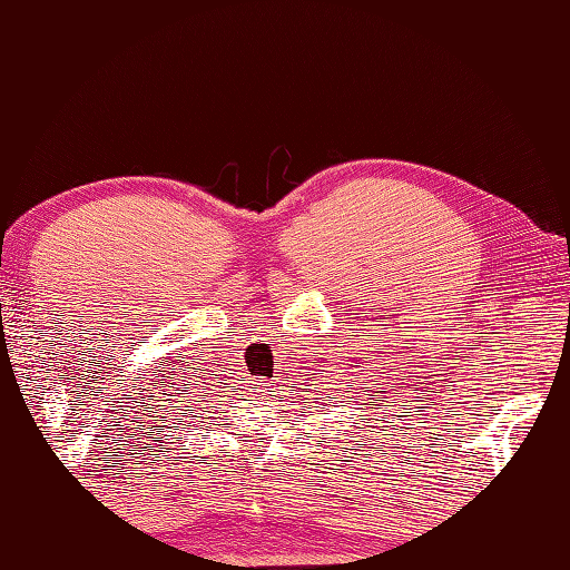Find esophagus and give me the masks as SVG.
Instances as JSON below:
<instances>
[{
  "mask_svg": "<svg viewBox=\"0 0 570 570\" xmlns=\"http://www.w3.org/2000/svg\"><path fill=\"white\" fill-rule=\"evenodd\" d=\"M268 387H272V384H268L266 380H256V390H258V392H266Z\"/></svg>",
  "mask_w": 570,
  "mask_h": 570,
  "instance_id": "34e87169",
  "label": "esophagus"
}]
</instances>
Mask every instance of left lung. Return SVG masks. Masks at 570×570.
I'll list each match as a JSON object with an SVG mask.
<instances>
[{"instance_id": "1", "label": "left lung", "mask_w": 570, "mask_h": 570, "mask_svg": "<svg viewBox=\"0 0 570 570\" xmlns=\"http://www.w3.org/2000/svg\"><path fill=\"white\" fill-rule=\"evenodd\" d=\"M372 400H374V394H372ZM380 407H382V402H380ZM380 407H377V402H366V417H370V412L380 410ZM384 407H387V404H384Z\"/></svg>"}]
</instances>
